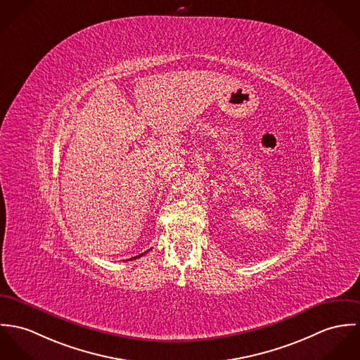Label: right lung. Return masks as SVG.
<instances>
[{
    "label": "right lung",
    "instance_id": "obj_1",
    "mask_svg": "<svg viewBox=\"0 0 360 360\" xmlns=\"http://www.w3.org/2000/svg\"><path fill=\"white\" fill-rule=\"evenodd\" d=\"M143 254H139V255H136V257H134V258H131V259H136V258H139V257H142Z\"/></svg>",
    "mask_w": 360,
    "mask_h": 360
}]
</instances>
